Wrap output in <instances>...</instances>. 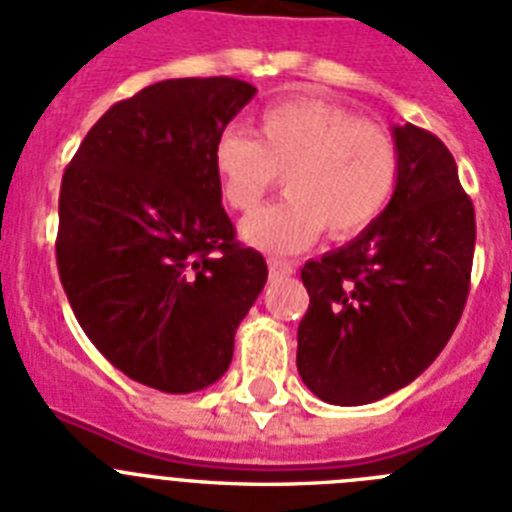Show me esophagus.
<instances>
[{
  "mask_svg": "<svg viewBox=\"0 0 512 512\" xmlns=\"http://www.w3.org/2000/svg\"><path fill=\"white\" fill-rule=\"evenodd\" d=\"M268 270H270V278H281V275H291L293 273V265H291V262H286V260H278V257H270Z\"/></svg>",
  "mask_w": 512,
  "mask_h": 512,
  "instance_id": "1",
  "label": "esophagus"
}]
</instances>
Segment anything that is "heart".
Here are the masks:
<instances>
[{"instance_id":"heart-1","label":"heart","mask_w":512,"mask_h":512,"mask_svg":"<svg viewBox=\"0 0 512 512\" xmlns=\"http://www.w3.org/2000/svg\"><path fill=\"white\" fill-rule=\"evenodd\" d=\"M399 167L386 128L324 100L270 105L255 136L226 128L213 144V170L234 211H252L283 175L286 198L242 224V237L270 252L306 250L324 229L335 239L366 231L389 206Z\"/></svg>"}]
</instances>
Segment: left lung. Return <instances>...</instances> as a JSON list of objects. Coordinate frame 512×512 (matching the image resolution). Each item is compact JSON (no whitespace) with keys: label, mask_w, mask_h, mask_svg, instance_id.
I'll return each mask as SVG.
<instances>
[{"label":"left lung","mask_w":512,"mask_h":512,"mask_svg":"<svg viewBox=\"0 0 512 512\" xmlns=\"http://www.w3.org/2000/svg\"><path fill=\"white\" fill-rule=\"evenodd\" d=\"M399 182L353 242L301 268L309 309L296 366L319 399L371 404L438 358L469 296L477 221L451 151L412 123L394 126Z\"/></svg>","instance_id":"1"}]
</instances>
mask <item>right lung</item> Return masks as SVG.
Listing matches in <instances>:
<instances>
[{
	"label": "right lung",
	"instance_id": "add662e5",
	"mask_svg": "<svg viewBox=\"0 0 512 512\" xmlns=\"http://www.w3.org/2000/svg\"><path fill=\"white\" fill-rule=\"evenodd\" d=\"M231 77L164 79L115 102L69 162L56 262L84 335L128 379L167 394L226 373L268 281L221 206L213 144L255 97Z\"/></svg>",
	"mask_w": 512,
	"mask_h": 512
}]
</instances>
